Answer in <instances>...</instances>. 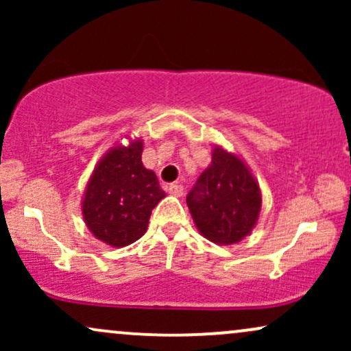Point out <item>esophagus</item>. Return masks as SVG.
Here are the masks:
<instances>
[{"instance_id": "1", "label": "esophagus", "mask_w": 351, "mask_h": 351, "mask_svg": "<svg viewBox=\"0 0 351 351\" xmlns=\"http://www.w3.org/2000/svg\"><path fill=\"white\" fill-rule=\"evenodd\" d=\"M183 186H181V184H178V183H171L170 186H168V193H170V195H173V196H183Z\"/></svg>"}]
</instances>
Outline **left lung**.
I'll return each instance as SVG.
<instances>
[{"label": "left lung", "instance_id": "1", "mask_svg": "<svg viewBox=\"0 0 351 351\" xmlns=\"http://www.w3.org/2000/svg\"><path fill=\"white\" fill-rule=\"evenodd\" d=\"M186 204L201 236L215 244L231 245L251 234L259 219L263 195L247 165L216 145L211 163L189 191Z\"/></svg>", "mask_w": 351, "mask_h": 351}]
</instances>
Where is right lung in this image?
Listing matches in <instances>:
<instances>
[{"label":"right lung","mask_w":351,"mask_h":351,"mask_svg":"<svg viewBox=\"0 0 351 351\" xmlns=\"http://www.w3.org/2000/svg\"><path fill=\"white\" fill-rule=\"evenodd\" d=\"M143 140L115 143L92 171L82 198L86 226L99 241L125 247L145 234L152 209L165 191L142 163Z\"/></svg>","instance_id":"obj_1"}]
</instances>
